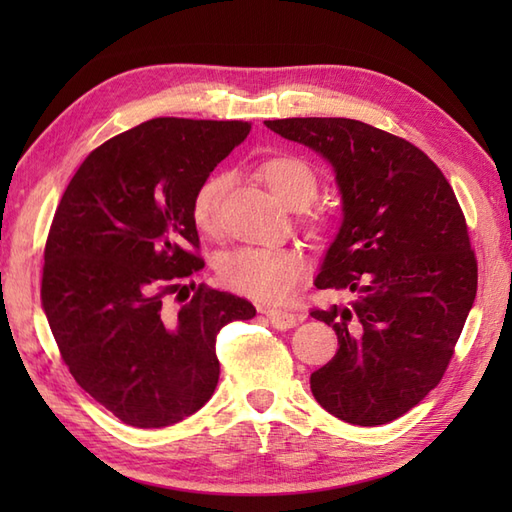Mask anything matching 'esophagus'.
<instances>
[{
  "instance_id": "34e87169",
  "label": "esophagus",
  "mask_w": 512,
  "mask_h": 512,
  "mask_svg": "<svg viewBox=\"0 0 512 512\" xmlns=\"http://www.w3.org/2000/svg\"><path fill=\"white\" fill-rule=\"evenodd\" d=\"M262 312L266 314L268 321L273 323L277 330H290L299 323V317L292 312H284V310H262Z\"/></svg>"
}]
</instances>
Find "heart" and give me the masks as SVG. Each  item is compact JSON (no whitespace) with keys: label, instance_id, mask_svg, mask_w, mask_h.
<instances>
[{"label":"heart","instance_id":"1","mask_svg":"<svg viewBox=\"0 0 512 512\" xmlns=\"http://www.w3.org/2000/svg\"><path fill=\"white\" fill-rule=\"evenodd\" d=\"M257 173L270 191L292 211L306 209L319 189L317 171L301 156L281 154L266 158ZM226 184L228 180L224 173H213L195 189L191 200V220L198 226V231L209 235L217 231V215H220ZM310 224L319 228L323 226V220L319 215H312ZM217 273H220L224 284L239 295L262 303H277L295 290L299 279L306 273V262L297 250L246 246L226 253L217 264Z\"/></svg>","mask_w":512,"mask_h":512}]
</instances>
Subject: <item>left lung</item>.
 Masks as SVG:
<instances>
[{
	"label": "left lung",
	"mask_w": 512,
	"mask_h": 512,
	"mask_svg": "<svg viewBox=\"0 0 512 512\" xmlns=\"http://www.w3.org/2000/svg\"><path fill=\"white\" fill-rule=\"evenodd\" d=\"M270 132L332 165L343 220L314 279L350 306L312 310L339 339L310 376L319 405L358 427L400 418L440 383L477 292L462 209L433 160L352 118H281Z\"/></svg>",
	"instance_id": "left-lung-1"
}]
</instances>
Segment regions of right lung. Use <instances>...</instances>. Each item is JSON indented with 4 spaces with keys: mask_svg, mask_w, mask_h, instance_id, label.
<instances>
[{
    "mask_svg": "<svg viewBox=\"0 0 512 512\" xmlns=\"http://www.w3.org/2000/svg\"><path fill=\"white\" fill-rule=\"evenodd\" d=\"M248 132L244 121L154 118L94 149L54 213L41 308L76 383L132 427L204 407L220 378L217 332L255 317L253 303L206 286L176 312L162 306L204 266L193 193Z\"/></svg>",
    "mask_w": 512,
    "mask_h": 512,
    "instance_id": "obj_1",
    "label": "right lung"
}]
</instances>
